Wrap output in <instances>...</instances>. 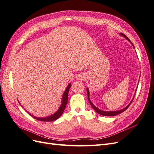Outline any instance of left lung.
Here are the masks:
<instances>
[{"label":"left lung","instance_id":"obj_1","mask_svg":"<svg viewBox=\"0 0 154 154\" xmlns=\"http://www.w3.org/2000/svg\"><path fill=\"white\" fill-rule=\"evenodd\" d=\"M121 35H122L123 36L125 37L126 39H127L128 40L131 42L130 39H128V38L125 35V34H123V33H122V34H121ZM133 47H134V45H133ZM86 90H87V93H88V100H89V102H90V104H91V106H92V107L94 109H95V111L97 113H98V114H99V115H102V116H116V115H118V114H120V113L123 112L124 111H125L128 107H129V106L131 105V103L132 102V101H133V100H134V98H133V99H132V100L131 101V102L129 104H128V105L127 107H125V108L123 109H122V110H120V111H101V110H100V109H98L97 107H96L95 106L93 105V103H92V102H91V100H90V98H89V94H90V93H89V90H88V88H87Z\"/></svg>","mask_w":154,"mask_h":154}]
</instances>
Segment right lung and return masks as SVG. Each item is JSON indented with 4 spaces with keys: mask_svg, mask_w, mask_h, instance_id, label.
<instances>
[{
    "mask_svg": "<svg viewBox=\"0 0 154 154\" xmlns=\"http://www.w3.org/2000/svg\"><path fill=\"white\" fill-rule=\"evenodd\" d=\"M71 86V84H69V85L67 86L66 90L64 91V93H63V100H62V103H61V107H59V109H58V111L54 113V115L50 116H48L46 118H36L35 116H33L32 115H31V114H29V115H30L31 116H32L34 118L38 120L39 121H42V122H52L57 120L59 117H60L62 114L64 110V109L66 107V103L68 102V91H69V89H70Z\"/></svg>",
    "mask_w": 154,
    "mask_h": 154,
    "instance_id": "right-lung-1",
    "label": "right lung"
}]
</instances>
